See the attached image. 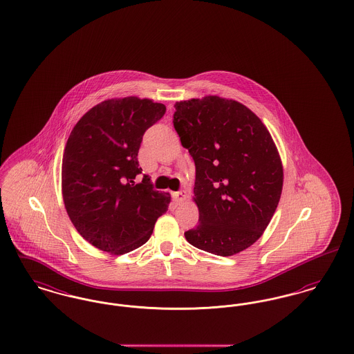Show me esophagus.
<instances>
[{
  "label": "esophagus",
  "instance_id": "34e87169",
  "mask_svg": "<svg viewBox=\"0 0 354 354\" xmlns=\"http://www.w3.org/2000/svg\"><path fill=\"white\" fill-rule=\"evenodd\" d=\"M186 192L185 191H176V192H172V198L176 203H182L185 199H186Z\"/></svg>",
  "mask_w": 354,
  "mask_h": 354
}]
</instances>
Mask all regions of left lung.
I'll list each match as a JSON object with an SVG mask.
<instances>
[{"label": "left lung", "instance_id": "left-lung-1", "mask_svg": "<svg viewBox=\"0 0 354 354\" xmlns=\"http://www.w3.org/2000/svg\"><path fill=\"white\" fill-rule=\"evenodd\" d=\"M174 127L195 162L199 223L188 243L230 257L257 242L281 199L283 167L270 132L246 105L219 96L178 102Z\"/></svg>", "mask_w": 354, "mask_h": 354}]
</instances>
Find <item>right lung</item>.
Listing matches in <instances>:
<instances>
[{"label":"right lung","mask_w":354,"mask_h":354,"mask_svg":"<svg viewBox=\"0 0 354 354\" xmlns=\"http://www.w3.org/2000/svg\"><path fill=\"white\" fill-rule=\"evenodd\" d=\"M166 105L129 96L91 108L73 127L64 149L62 187L66 212L86 242L122 255L149 239L171 196L138 176L143 135Z\"/></svg>","instance_id":"1"}]
</instances>
